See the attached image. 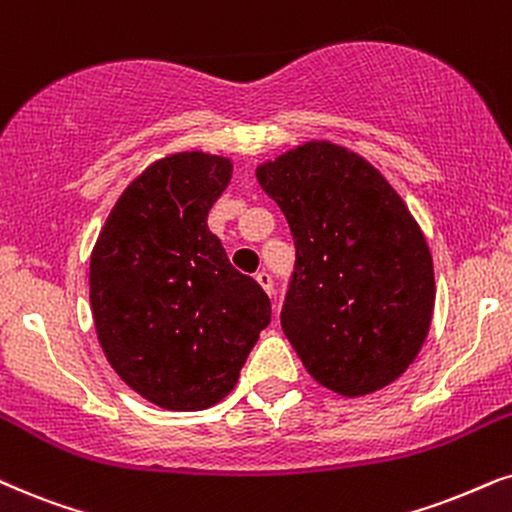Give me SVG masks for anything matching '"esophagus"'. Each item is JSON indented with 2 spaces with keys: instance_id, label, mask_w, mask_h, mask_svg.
Masks as SVG:
<instances>
[{
  "instance_id": "obj_1",
  "label": "esophagus",
  "mask_w": 512,
  "mask_h": 512,
  "mask_svg": "<svg viewBox=\"0 0 512 512\" xmlns=\"http://www.w3.org/2000/svg\"><path fill=\"white\" fill-rule=\"evenodd\" d=\"M256 282L261 284V287L268 291V294H272V275L268 270H258L256 272Z\"/></svg>"
}]
</instances>
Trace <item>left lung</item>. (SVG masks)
<instances>
[{
	"label": "left lung",
	"instance_id": "left-lung-1",
	"mask_svg": "<svg viewBox=\"0 0 512 512\" xmlns=\"http://www.w3.org/2000/svg\"><path fill=\"white\" fill-rule=\"evenodd\" d=\"M256 174L294 237L282 329L308 374L345 397L393 383L426 341L435 305L433 258L400 195L327 141Z\"/></svg>",
	"mask_w": 512,
	"mask_h": 512
}]
</instances>
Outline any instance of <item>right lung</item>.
<instances>
[{
	"label": "right lung",
	"instance_id": "add662e5",
	"mask_svg": "<svg viewBox=\"0 0 512 512\" xmlns=\"http://www.w3.org/2000/svg\"><path fill=\"white\" fill-rule=\"evenodd\" d=\"M228 159L181 152L122 192L91 254V310L112 369L145 400L207 409L235 388L270 298L232 268L207 216Z\"/></svg>",
	"mask_w": 512,
	"mask_h": 512
}]
</instances>
